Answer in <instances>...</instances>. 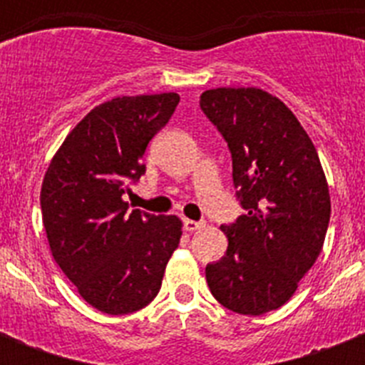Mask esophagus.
I'll use <instances>...</instances> for the list:
<instances>
[{
	"mask_svg": "<svg viewBox=\"0 0 365 365\" xmlns=\"http://www.w3.org/2000/svg\"><path fill=\"white\" fill-rule=\"evenodd\" d=\"M183 227H185V231H199V229L205 227V222H195V220H183Z\"/></svg>",
	"mask_w": 365,
	"mask_h": 365,
	"instance_id": "34e87169",
	"label": "esophagus"
}]
</instances>
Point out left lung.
<instances>
[{
    "label": "left lung",
    "mask_w": 365,
    "mask_h": 365,
    "mask_svg": "<svg viewBox=\"0 0 365 365\" xmlns=\"http://www.w3.org/2000/svg\"><path fill=\"white\" fill-rule=\"evenodd\" d=\"M200 108L233 157L246 214L222 225L227 254L206 265L212 295L229 311L259 317L282 307L314 265L331 202L317 148L282 100L257 87L205 91Z\"/></svg>",
    "instance_id": "8db88e82"
}]
</instances>
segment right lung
Returning a JSON list of instances; mask_svg holds the SVG:
<instances>
[{"label":"right lung","mask_w":365,"mask_h":365,"mask_svg":"<svg viewBox=\"0 0 365 365\" xmlns=\"http://www.w3.org/2000/svg\"><path fill=\"white\" fill-rule=\"evenodd\" d=\"M176 93L117 96L91 110L66 136L41 183L48 248L88 305L130 314L159 294L182 239L178 216L132 210L128 182L145 172L149 140L168 123Z\"/></svg>","instance_id":"right-lung-1"}]
</instances>
